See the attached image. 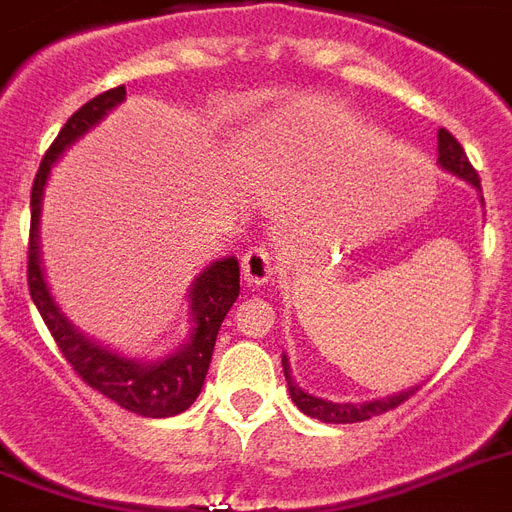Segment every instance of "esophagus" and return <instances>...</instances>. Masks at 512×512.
Returning a JSON list of instances; mask_svg holds the SVG:
<instances>
[{
  "mask_svg": "<svg viewBox=\"0 0 512 512\" xmlns=\"http://www.w3.org/2000/svg\"><path fill=\"white\" fill-rule=\"evenodd\" d=\"M276 271V255L271 252V247L265 244H257V247H249L241 257V273H244V282L249 287H260L273 276Z\"/></svg>",
  "mask_w": 512,
  "mask_h": 512,
  "instance_id": "34e87169",
  "label": "esophagus"
}]
</instances>
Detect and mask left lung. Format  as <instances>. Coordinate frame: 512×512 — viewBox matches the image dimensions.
<instances>
[{"label": "left lung", "mask_w": 512, "mask_h": 512, "mask_svg": "<svg viewBox=\"0 0 512 512\" xmlns=\"http://www.w3.org/2000/svg\"><path fill=\"white\" fill-rule=\"evenodd\" d=\"M438 163L446 171L456 174V177L467 179L470 185L481 187V179H478V171L473 169V163L467 161V152L459 142H456L454 134H448L446 128L438 131ZM282 368L284 378H287V386H290V397L292 403L298 405L300 411L311 416V419L325 421V424H354V421H368L373 416H381V413L392 411L397 405H403L405 400H411L416 395L419 386H413L408 392H400V395L384 397V400H373V403H362V405H351V403H330V400H322V397H314L303 392L290 376V362L287 357H282Z\"/></svg>", "instance_id": "left-lung-1"}]
</instances>
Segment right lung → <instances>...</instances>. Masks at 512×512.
<instances>
[{
    "label": "right lung",
    "mask_w": 512,
    "mask_h": 512,
    "mask_svg": "<svg viewBox=\"0 0 512 512\" xmlns=\"http://www.w3.org/2000/svg\"><path fill=\"white\" fill-rule=\"evenodd\" d=\"M126 99V85H117L112 91H104L85 101L77 109L64 128L58 131L53 144L45 152V158L39 163L37 177L31 185V230H29V292L34 306L45 319L53 341L64 354V360L72 365L77 376L85 384L101 392L109 400H115L120 408L136 413V416H150V419H166L187 411L195 403V397L204 386L206 370L212 362L214 341L220 333V325L230 306L239 298V260L225 257L220 263L209 265L190 290V322L193 333L174 354H169L161 362H136L128 357H120L115 351L104 349L99 343L88 341L83 333H77L66 317L53 303L39 268V247H37V228H39V204H42V190L48 182L50 166L58 155L77 142L80 136L99 123L109 109Z\"/></svg>",
    "instance_id": "obj_1"
}]
</instances>
